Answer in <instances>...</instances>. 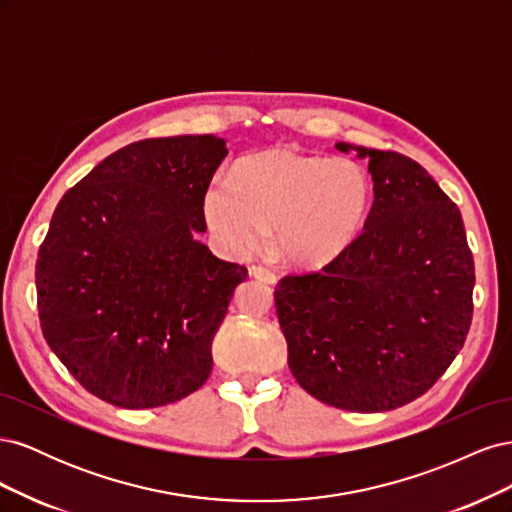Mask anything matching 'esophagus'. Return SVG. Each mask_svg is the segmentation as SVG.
I'll return each mask as SVG.
<instances>
[{
	"instance_id": "1",
	"label": "esophagus",
	"mask_w": 512,
	"mask_h": 512,
	"mask_svg": "<svg viewBox=\"0 0 512 512\" xmlns=\"http://www.w3.org/2000/svg\"><path fill=\"white\" fill-rule=\"evenodd\" d=\"M252 275L256 277V280L267 282V284H275V282H277V273H275L273 269H269V267H262V265L254 267V269H252Z\"/></svg>"
}]
</instances>
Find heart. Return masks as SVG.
<instances>
[{"mask_svg": "<svg viewBox=\"0 0 512 512\" xmlns=\"http://www.w3.org/2000/svg\"><path fill=\"white\" fill-rule=\"evenodd\" d=\"M371 203L367 170L350 158L277 147L243 158L205 194L209 228L230 250H254L271 228L273 252L322 267L356 239Z\"/></svg>", "mask_w": 512, "mask_h": 512, "instance_id": "obj_1", "label": "heart"}]
</instances>
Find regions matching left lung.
Returning <instances> with one entry per match:
<instances>
[{"label":"left lung","instance_id":"obj_1","mask_svg":"<svg viewBox=\"0 0 512 512\" xmlns=\"http://www.w3.org/2000/svg\"><path fill=\"white\" fill-rule=\"evenodd\" d=\"M369 160L374 205L363 232L320 271L275 288L288 367L324 404L406 406L453 363L472 324L474 258L457 205L397 151L337 143Z\"/></svg>","mask_w":512,"mask_h":512}]
</instances>
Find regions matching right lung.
I'll return each mask as SVG.
<instances>
[{"mask_svg":"<svg viewBox=\"0 0 512 512\" xmlns=\"http://www.w3.org/2000/svg\"><path fill=\"white\" fill-rule=\"evenodd\" d=\"M224 145L211 134L126 145L53 213L36 262L42 335L106 404H175L211 374L213 337L247 277L196 239Z\"/></svg>","mask_w":512,"mask_h":512,"instance_id":"1","label":"right lung"}]
</instances>
